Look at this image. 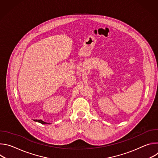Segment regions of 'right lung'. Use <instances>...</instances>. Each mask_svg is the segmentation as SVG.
<instances>
[{"instance_id":"1","label":"right lung","mask_w":158,"mask_h":158,"mask_svg":"<svg viewBox=\"0 0 158 158\" xmlns=\"http://www.w3.org/2000/svg\"><path fill=\"white\" fill-rule=\"evenodd\" d=\"M35 121H37V122H39V123H41V124H49V123H46V122H44V121H42V120H40V119H39V120H37V119H35Z\"/></svg>"}]
</instances>
